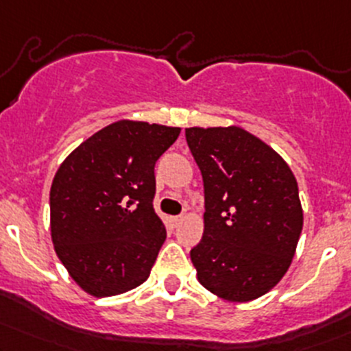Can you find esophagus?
<instances>
[{"instance_id":"1","label":"esophagus","mask_w":351,"mask_h":351,"mask_svg":"<svg viewBox=\"0 0 351 351\" xmlns=\"http://www.w3.org/2000/svg\"><path fill=\"white\" fill-rule=\"evenodd\" d=\"M169 221H171L173 226H178L180 223L183 221V217H171V218H169Z\"/></svg>"}]
</instances>
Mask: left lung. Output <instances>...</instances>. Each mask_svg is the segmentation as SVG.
I'll return each mask as SVG.
<instances>
[{
	"mask_svg": "<svg viewBox=\"0 0 351 351\" xmlns=\"http://www.w3.org/2000/svg\"><path fill=\"white\" fill-rule=\"evenodd\" d=\"M184 134L205 188V230L190 252L198 282L228 302H252L283 278L295 256L303 228L295 175L240 126Z\"/></svg>",
	"mask_w": 351,
	"mask_h": 351,
	"instance_id": "8db88e82",
	"label": "left lung"
}]
</instances>
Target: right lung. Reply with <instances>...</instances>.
Instances as JSON below:
<instances>
[{"label":"right lung","instance_id":"right-lung-1","mask_svg":"<svg viewBox=\"0 0 351 351\" xmlns=\"http://www.w3.org/2000/svg\"><path fill=\"white\" fill-rule=\"evenodd\" d=\"M182 128L119 119L83 141L49 191L51 240L86 293L103 298L146 282L167 238L155 213V165Z\"/></svg>","mask_w":351,"mask_h":351}]
</instances>
